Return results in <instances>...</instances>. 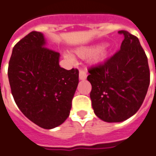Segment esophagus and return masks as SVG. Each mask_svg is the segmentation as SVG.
I'll list each match as a JSON object with an SVG mask.
<instances>
[{"instance_id": "obj_1", "label": "esophagus", "mask_w": 156, "mask_h": 156, "mask_svg": "<svg viewBox=\"0 0 156 156\" xmlns=\"http://www.w3.org/2000/svg\"><path fill=\"white\" fill-rule=\"evenodd\" d=\"M86 77H87L86 72L85 70H81L79 71V79L80 80H85V79H86Z\"/></svg>"}]
</instances>
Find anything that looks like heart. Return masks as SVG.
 I'll list each match as a JSON object with an SVG mask.
<instances>
[{"instance_id":"heart-1","label":"heart","mask_w":156,"mask_h":156,"mask_svg":"<svg viewBox=\"0 0 156 156\" xmlns=\"http://www.w3.org/2000/svg\"><path fill=\"white\" fill-rule=\"evenodd\" d=\"M75 55L79 58H86L91 57V62L94 64H98L104 61L106 58L108 53V47L107 45L103 44H96V45L87 46V47H82L78 48L74 51ZM65 58L67 59H71V56L70 55L66 54Z\"/></svg>"}]
</instances>
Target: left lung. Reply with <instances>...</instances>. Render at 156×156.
Here are the masks:
<instances>
[{
  "label": "left lung",
  "mask_w": 156,
  "mask_h": 156,
  "mask_svg": "<svg viewBox=\"0 0 156 156\" xmlns=\"http://www.w3.org/2000/svg\"><path fill=\"white\" fill-rule=\"evenodd\" d=\"M120 50L102 65L89 70L94 113L105 122H122L140 108L150 83L147 58L139 39L119 31Z\"/></svg>",
  "instance_id": "left-lung-1"
}]
</instances>
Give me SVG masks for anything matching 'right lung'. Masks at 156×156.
<instances>
[{
  "label": "right lung",
  "mask_w": 156,
  "mask_h": 156,
  "mask_svg": "<svg viewBox=\"0 0 156 156\" xmlns=\"http://www.w3.org/2000/svg\"><path fill=\"white\" fill-rule=\"evenodd\" d=\"M59 57L47 48L44 34L31 31L14 46L9 63L16 104L27 118L45 129L67 119L78 84V70L61 67Z\"/></svg>",
  "instance_id": "right-lung-1"
}]
</instances>
